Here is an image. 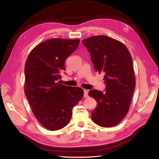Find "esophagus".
Wrapping results in <instances>:
<instances>
[{
	"label": "esophagus",
	"instance_id": "esophagus-1",
	"mask_svg": "<svg viewBox=\"0 0 159 159\" xmlns=\"http://www.w3.org/2000/svg\"><path fill=\"white\" fill-rule=\"evenodd\" d=\"M88 91L87 89H84V97L85 98H88Z\"/></svg>",
	"mask_w": 159,
	"mask_h": 159
}]
</instances>
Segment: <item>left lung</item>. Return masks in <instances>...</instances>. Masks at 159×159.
<instances>
[{"instance_id": "obj_1", "label": "left lung", "mask_w": 159, "mask_h": 159, "mask_svg": "<svg viewBox=\"0 0 159 159\" xmlns=\"http://www.w3.org/2000/svg\"><path fill=\"white\" fill-rule=\"evenodd\" d=\"M82 42L96 71L103 73L106 85L105 92L89 91L98 103L91 119L101 127H113L126 116L135 88L131 56L123 43L106 36L89 37Z\"/></svg>"}]
</instances>
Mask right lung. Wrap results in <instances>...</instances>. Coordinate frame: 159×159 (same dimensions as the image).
<instances>
[{
	"instance_id": "obj_1",
	"label": "right lung",
	"mask_w": 159,
	"mask_h": 159,
	"mask_svg": "<svg viewBox=\"0 0 159 159\" xmlns=\"http://www.w3.org/2000/svg\"><path fill=\"white\" fill-rule=\"evenodd\" d=\"M80 40L53 38L37 45L25 66V93L35 117L43 127L56 131L68 124L72 109L82 99L83 89L60 84L65 61Z\"/></svg>"
}]
</instances>
